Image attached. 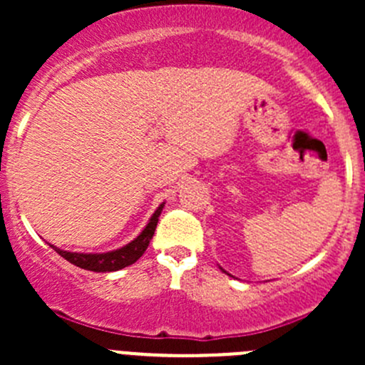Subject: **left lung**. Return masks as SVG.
<instances>
[{
  "instance_id": "8db88e82",
  "label": "left lung",
  "mask_w": 365,
  "mask_h": 365,
  "mask_svg": "<svg viewBox=\"0 0 365 365\" xmlns=\"http://www.w3.org/2000/svg\"><path fill=\"white\" fill-rule=\"evenodd\" d=\"M220 270H222V268H220ZM222 272H226V270H222ZM227 275H230V274H227Z\"/></svg>"
}]
</instances>
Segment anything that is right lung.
I'll use <instances>...</instances> for the list:
<instances>
[{
    "mask_svg": "<svg viewBox=\"0 0 365 365\" xmlns=\"http://www.w3.org/2000/svg\"><path fill=\"white\" fill-rule=\"evenodd\" d=\"M162 208H164V203H162L159 208L155 210V213L152 215V219L148 220L145 230L139 233L138 238L130 242V244L123 245V247L116 249V251L111 252H70V251H63V249H58L56 245H51L61 257L70 261L76 267L84 268V270H91V272H116L121 270V268L128 267V264L135 263L139 257L145 254L146 249H148L150 240H152L153 233H155L157 222H159V217L162 213Z\"/></svg>",
    "mask_w": 365,
    "mask_h": 365,
    "instance_id": "1",
    "label": "right lung"
}]
</instances>
